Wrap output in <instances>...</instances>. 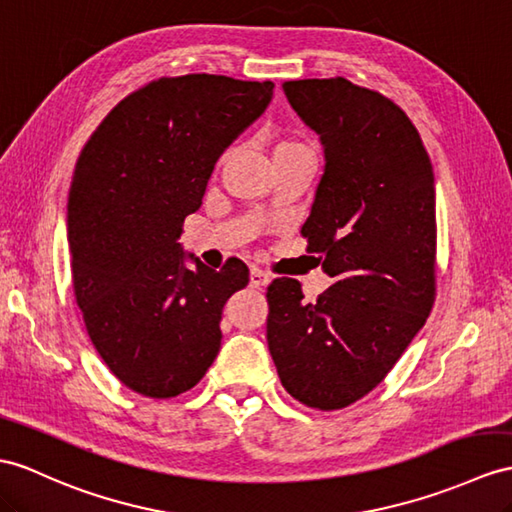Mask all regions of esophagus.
<instances>
[{
    "mask_svg": "<svg viewBox=\"0 0 512 512\" xmlns=\"http://www.w3.org/2000/svg\"><path fill=\"white\" fill-rule=\"evenodd\" d=\"M269 282H271L269 273H265L263 269L252 267V271H249V284H252L254 289H263V286H267Z\"/></svg>",
    "mask_w": 512,
    "mask_h": 512,
    "instance_id": "1",
    "label": "esophagus"
}]
</instances>
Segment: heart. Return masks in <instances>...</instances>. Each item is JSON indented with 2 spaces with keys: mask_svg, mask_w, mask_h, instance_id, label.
Instances as JSON below:
<instances>
[{
  "mask_svg": "<svg viewBox=\"0 0 512 512\" xmlns=\"http://www.w3.org/2000/svg\"><path fill=\"white\" fill-rule=\"evenodd\" d=\"M289 145H299V143H280L278 147H289ZM278 147H276V149H278Z\"/></svg>",
  "mask_w": 512,
  "mask_h": 512,
  "instance_id": "obj_1",
  "label": "heart"
}]
</instances>
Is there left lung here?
Instances as JSON below:
<instances>
[{
  "mask_svg": "<svg viewBox=\"0 0 512 512\" xmlns=\"http://www.w3.org/2000/svg\"><path fill=\"white\" fill-rule=\"evenodd\" d=\"M282 89L326 156L302 236L334 284L304 302L297 280H273L267 343L297 402L339 410L376 389L430 315L434 173L413 121L384 95L345 78Z\"/></svg>",
  "mask_w": 512,
  "mask_h": 512,
  "instance_id": "8db88e82",
  "label": "left lung"
}]
</instances>
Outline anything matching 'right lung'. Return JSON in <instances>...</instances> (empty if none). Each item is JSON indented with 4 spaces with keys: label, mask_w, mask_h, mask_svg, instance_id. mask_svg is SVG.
I'll list each match as a JSON object with an SVG mask.
<instances>
[{
    "label": "right lung",
    "mask_w": 512,
    "mask_h": 512,
    "mask_svg": "<svg viewBox=\"0 0 512 512\" xmlns=\"http://www.w3.org/2000/svg\"><path fill=\"white\" fill-rule=\"evenodd\" d=\"M271 97L273 82L160 78L121 99L76 162L67 204L73 293L106 367L145 397L193 389L219 354L223 304L245 289L249 269L239 258L210 269L178 239L223 149Z\"/></svg>",
    "instance_id": "obj_1"
}]
</instances>
